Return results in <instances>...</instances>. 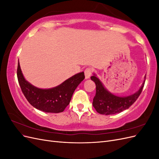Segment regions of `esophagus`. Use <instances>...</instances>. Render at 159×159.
I'll return each instance as SVG.
<instances>
[{"label": "esophagus", "mask_w": 159, "mask_h": 159, "mask_svg": "<svg viewBox=\"0 0 159 159\" xmlns=\"http://www.w3.org/2000/svg\"><path fill=\"white\" fill-rule=\"evenodd\" d=\"M92 72H93V69L92 68H86L85 70L84 73H85V78L86 80L89 79L90 78V76H91V74H92Z\"/></svg>", "instance_id": "esophagus-1"}]
</instances>
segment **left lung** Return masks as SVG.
Returning a JSON list of instances; mask_svg holds the SVG:
<instances>
[{"label":"left lung","mask_w":159,"mask_h":159,"mask_svg":"<svg viewBox=\"0 0 159 159\" xmlns=\"http://www.w3.org/2000/svg\"><path fill=\"white\" fill-rule=\"evenodd\" d=\"M145 79L146 76H145V80L141 88L136 93L126 97H119L109 92L95 74H93L91 77V80L94 81L96 85V93L93 100V106L96 111L100 114L107 115L118 113L128 109L135 102L141 93Z\"/></svg>","instance_id":"left-lung-1"}]
</instances>
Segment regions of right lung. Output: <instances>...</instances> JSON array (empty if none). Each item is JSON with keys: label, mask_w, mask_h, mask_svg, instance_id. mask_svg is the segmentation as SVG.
I'll return each instance as SVG.
<instances>
[{"label": "right lung", "mask_w": 159, "mask_h": 159, "mask_svg": "<svg viewBox=\"0 0 159 159\" xmlns=\"http://www.w3.org/2000/svg\"><path fill=\"white\" fill-rule=\"evenodd\" d=\"M19 85L25 98L34 107L46 113H60L69 105L74 91L85 79L84 72H80L50 89H40L27 81L22 73L19 60L17 68Z\"/></svg>", "instance_id": "1"}]
</instances>
